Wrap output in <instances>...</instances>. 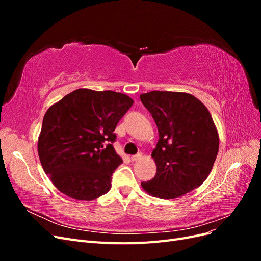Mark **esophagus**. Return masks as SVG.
<instances>
[{"instance_id":"esophagus-1","label":"esophagus","mask_w":261,"mask_h":261,"mask_svg":"<svg viewBox=\"0 0 261 261\" xmlns=\"http://www.w3.org/2000/svg\"><path fill=\"white\" fill-rule=\"evenodd\" d=\"M141 156H143V153H137V154H135V155H132L130 156V160L132 161H138L139 159H141Z\"/></svg>"}]
</instances>
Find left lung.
<instances>
[{
    "mask_svg": "<svg viewBox=\"0 0 261 261\" xmlns=\"http://www.w3.org/2000/svg\"><path fill=\"white\" fill-rule=\"evenodd\" d=\"M159 132L151 156L155 176L144 191L161 199H175L199 187L209 176L219 151V134L210 112L187 92L150 91L140 94Z\"/></svg>",
    "mask_w": 261,
    "mask_h": 261,
    "instance_id": "left-lung-1",
    "label": "left lung"
}]
</instances>
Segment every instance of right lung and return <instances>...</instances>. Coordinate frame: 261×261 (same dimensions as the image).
Instances as JSON below:
<instances>
[{
    "label": "right lung",
    "mask_w": 261,
    "mask_h": 261,
    "mask_svg": "<svg viewBox=\"0 0 261 261\" xmlns=\"http://www.w3.org/2000/svg\"><path fill=\"white\" fill-rule=\"evenodd\" d=\"M133 103L121 92L81 88L48 109L38 154L61 193L91 201L110 191L113 172L123 162L112 146L113 132Z\"/></svg>",
    "instance_id": "add662e5"
}]
</instances>
